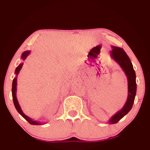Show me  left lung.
<instances>
[{"label":"left lung","instance_id":"8db88e82","mask_svg":"<svg viewBox=\"0 0 150 150\" xmlns=\"http://www.w3.org/2000/svg\"><path fill=\"white\" fill-rule=\"evenodd\" d=\"M112 50L110 52L111 58L119 64L124 70L128 79V98L126 102L122 109L119 110L111 117L108 121L109 124H113L117 123L131 110L134 103L137 92L136 74L133 68L130 58L122 48L117 46H111Z\"/></svg>","mask_w":150,"mask_h":150}]
</instances>
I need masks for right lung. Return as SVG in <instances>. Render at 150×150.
<instances>
[{
	"label": "right lung",
	"mask_w": 150,
	"mask_h": 150,
	"mask_svg": "<svg viewBox=\"0 0 150 150\" xmlns=\"http://www.w3.org/2000/svg\"><path fill=\"white\" fill-rule=\"evenodd\" d=\"M30 50L25 51V52H24L23 53H22V54L21 56V59L23 61H24L26 59V57H27L28 55L30 54ZM23 64H24L23 63H21L17 67H16V69L15 70L16 76L13 79V83H12L11 92H12V97H13L14 106H15V107L16 108V110H17V111L19 112V113L25 119V120L27 121V122L29 123V124H32V125H42V124H44H44H42V123H40V122H38V121H35V120H33V119L30 118L29 117L26 115L23 112V111L22 110V108H21V107H20L19 103H18V101L17 100V97H16V91H17V87H16V86H17V77H18V74H19V72H20V69H21V68L22 67V65H23Z\"/></svg>",
	"instance_id": "right-lung-1"
}]
</instances>
